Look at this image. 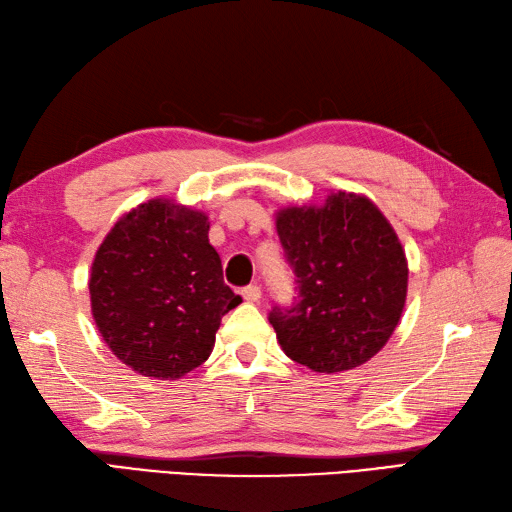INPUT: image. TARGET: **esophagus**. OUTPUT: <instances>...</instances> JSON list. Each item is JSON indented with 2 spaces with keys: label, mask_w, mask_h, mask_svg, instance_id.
I'll list each match as a JSON object with an SVG mask.
<instances>
[{
  "label": "esophagus",
  "mask_w": 512,
  "mask_h": 512,
  "mask_svg": "<svg viewBox=\"0 0 512 512\" xmlns=\"http://www.w3.org/2000/svg\"><path fill=\"white\" fill-rule=\"evenodd\" d=\"M242 296L248 303H257L261 299V288L259 285H246V288L242 290Z\"/></svg>",
  "instance_id": "34e87169"
}]
</instances>
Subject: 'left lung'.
Wrapping results in <instances>:
<instances>
[{
  "label": "left lung",
  "mask_w": 512,
  "mask_h": 512,
  "mask_svg": "<svg viewBox=\"0 0 512 512\" xmlns=\"http://www.w3.org/2000/svg\"><path fill=\"white\" fill-rule=\"evenodd\" d=\"M277 233L299 285V303L270 312L283 353L316 373L371 360L408 294V259L384 213L340 189L320 205L281 207Z\"/></svg>",
  "instance_id": "left-lung-1"
}]
</instances>
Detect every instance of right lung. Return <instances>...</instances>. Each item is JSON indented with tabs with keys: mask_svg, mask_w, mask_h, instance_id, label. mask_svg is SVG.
Wrapping results in <instances>:
<instances>
[{
	"mask_svg": "<svg viewBox=\"0 0 512 512\" xmlns=\"http://www.w3.org/2000/svg\"><path fill=\"white\" fill-rule=\"evenodd\" d=\"M91 314L117 360L154 379L205 362L242 303L222 279L205 211L152 198L115 222L91 264Z\"/></svg>",
	"mask_w": 512,
	"mask_h": 512,
	"instance_id": "obj_1",
	"label": "right lung"
}]
</instances>
